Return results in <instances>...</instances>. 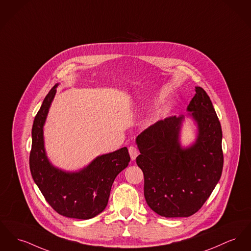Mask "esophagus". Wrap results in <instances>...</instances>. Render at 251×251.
Returning a JSON list of instances; mask_svg holds the SVG:
<instances>
[{"mask_svg":"<svg viewBox=\"0 0 251 251\" xmlns=\"http://www.w3.org/2000/svg\"><path fill=\"white\" fill-rule=\"evenodd\" d=\"M129 153H130L131 159L133 161L136 158V156L138 155V151H137L136 148L131 146V147L129 148Z\"/></svg>","mask_w":251,"mask_h":251,"instance_id":"esophagus-1","label":"esophagus"}]
</instances>
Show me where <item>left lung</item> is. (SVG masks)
<instances>
[{"label":"left lung","mask_w":251,"mask_h":251,"mask_svg":"<svg viewBox=\"0 0 251 251\" xmlns=\"http://www.w3.org/2000/svg\"><path fill=\"white\" fill-rule=\"evenodd\" d=\"M186 115L157 121L140 133L135 161L144 174V196L158 215L189 217L198 211L220 180L223 171L222 129L205 90L195 87ZM192 119L196 138L183 146L184 120Z\"/></svg>","instance_id":"8db88e82"}]
</instances>
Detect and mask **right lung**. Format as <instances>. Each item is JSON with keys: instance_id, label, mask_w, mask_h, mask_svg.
Listing matches in <instances>:
<instances>
[{"instance_id": "add662e5", "label": "right lung", "mask_w": 251, "mask_h": 251, "mask_svg": "<svg viewBox=\"0 0 251 251\" xmlns=\"http://www.w3.org/2000/svg\"><path fill=\"white\" fill-rule=\"evenodd\" d=\"M57 83L45 97L32 127L30 172L45 200L60 215L87 220L101 213L108 204L112 185L130 162L128 149L98 155L77 171H65L49 160L44 128Z\"/></svg>"}]
</instances>
